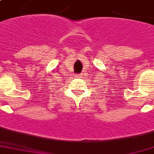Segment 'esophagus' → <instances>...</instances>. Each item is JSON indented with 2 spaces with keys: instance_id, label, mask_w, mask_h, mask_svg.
<instances>
[{
  "instance_id": "34e87169",
  "label": "esophagus",
  "mask_w": 154,
  "mask_h": 154,
  "mask_svg": "<svg viewBox=\"0 0 154 154\" xmlns=\"http://www.w3.org/2000/svg\"><path fill=\"white\" fill-rule=\"evenodd\" d=\"M76 77H82V76H81V75H77V76H76Z\"/></svg>"
}]
</instances>
